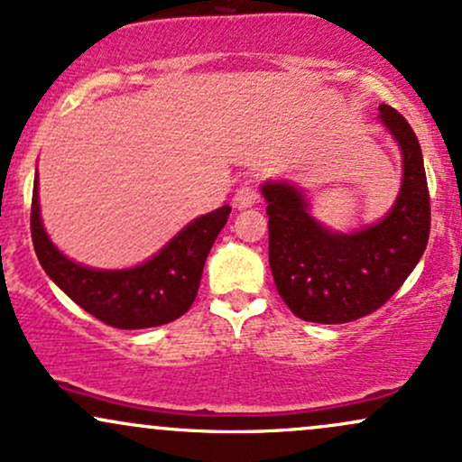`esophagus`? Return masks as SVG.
Masks as SVG:
<instances>
[{"label":"esophagus","instance_id":"esophagus-1","mask_svg":"<svg viewBox=\"0 0 462 462\" xmlns=\"http://www.w3.org/2000/svg\"><path fill=\"white\" fill-rule=\"evenodd\" d=\"M235 206L236 208H249V206H254L258 201V189L256 184H254V180H245V182L241 184V187L236 189L235 193Z\"/></svg>","mask_w":462,"mask_h":462}]
</instances>
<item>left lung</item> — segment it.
<instances>
[{
    "instance_id": "left-lung-1",
    "label": "left lung",
    "mask_w": 462,
    "mask_h": 462,
    "mask_svg": "<svg viewBox=\"0 0 462 462\" xmlns=\"http://www.w3.org/2000/svg\"><path fill=\"white\" fill-rule=\"evenodd\" d=\"M380 119L400 143L404 178L393 208L375 226L352 235L326 230L309 215L293 184L267 182L269 267L275 289L295 317L347 323L371 315L404 284L430 236V193L419 141L395 108Z\"/></svg>"
}]
</instances>
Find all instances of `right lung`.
<instances>
[{"label":"right lung","instance_id":"add662e5","mask_svg":"<svg viewBox=\"0 0 462 462\" xmlns=\"http://www.w3.org/2000/svg\"><path fill=\"white\" fill-rule=\"evenodd\" d=\"M230 206L198 217L147 263L121 272L82 267L58 252L39 213V178L32 190V243L41 267L95 319L119 330L169 323L190 309L198 295L206 256L230 217Z\"/></svg>","mask_w":462,"mask_h":462}]
</instances>
